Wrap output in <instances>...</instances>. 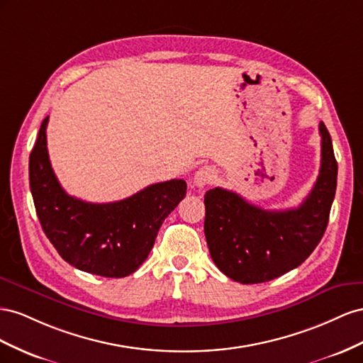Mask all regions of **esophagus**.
Returning a JSON list of instances; mask_svg holds the SVG:
<instances>
[{
  "instance_id": "esophagus-1",
  "label": "esophagus",
  "mask_w": 363,
  "mask_h": 363,
  "mask_svg": "<svg viewBox=\"0 0 363 363\" xmlns=\"http://www.w3.org/2000/svg\"><path fill=\"white\" fill-rule=\"evenodd\" d=\"M217 176V172L211 165H205V167H201L194 174V184L198 185L199 189H203L205 185H210Z\"/></svg>"
}]
</instances>
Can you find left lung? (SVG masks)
Returning <instances> with one entry per match:
<instances>
[{
  "label": "left lung",
  "instance_id": "left-lung-1",
  "mask_svg": "<svg viewBox=\"0 0 363 363\" xmlns=\"http://www.w3.org/2000/svg\"><path fill=\"white\" fill-rule=\"evenodd\" d=\"M319 133V176L298 208L263 210L220 187L205 193L206 245L214 264L234 281H271L301 264L323 239L336 193L337 162L323 121Z\"/></svg>",
  "mask_w": 363,
  "mask_h": 363
}]
</instances>
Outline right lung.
Wrapping results in <instances>:
<instances>
[{
  "label": "right lung",
  "instance_id": "obj_1",
  "mask_svg": "<svg viewBox=\"0 0 363 363\" xmlns=\"http://www.w3.org/2000/svg\"><path fill=\"white\" fill-rule=\"evenodd\" d=\"M44 118L30 153L28 176L36 214L67 263L106 278L133 274L152 251L162 222L187 194L184 179L152 184L130 198L91 203L69 196L51 169Z\"/></svg>",
  "mask_w": 363,
  "mask_h": 363
}]
</instances>
